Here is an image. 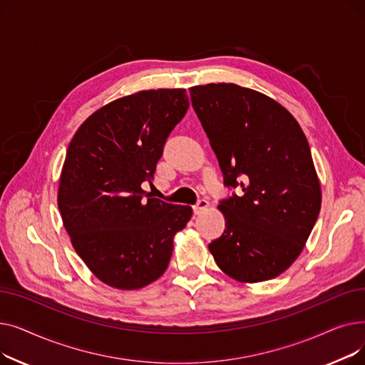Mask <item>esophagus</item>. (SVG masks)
Wrapping results in <instances>:
<instances>
[{
  "label": "esophagus",
  "instance_id": "34e87169",
  "mask_svg": "<svg viewBox=\"0 0 365 365\" xmlns=\"http://www.w3.org/2000/svg\"><path fill=\"white\" fill-rule=\"evenodd\" d=\"M210 207V202L207 201V200H200L195 205H194V213L195 215H201V213H204L205 210Z\"/></svg>",
  "mask_w": 365,
  "mask_h": 365
}]
</instances>
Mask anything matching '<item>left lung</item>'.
Segmentation results:
<instances>
[{
    "mask_svg": "<svg viewBox=\"0 0 365 365\" xmlns=\"http://www.w3.org/2000/svg\"><path fill=\"white\" fill-rule=\"evenodd\" d=\"M189 91L225 185L242 189L219 204L226 229L208 250L232 279H272L299 257L321 210L308 139L293 115L260 91L232 83Z\"/></svg>",
    "mask_w": 365,
    "mask_h": 365,
    "instance_id": "left-lung-1",
    "label": "left lung"
}]
</instances>
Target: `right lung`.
<instances>
[{
	"label": "right lung",
	"mask_w": 365,
	"mask_h": 365,
	"mask_svg": "<svg viewBox=\"0 0 365 365\" xmlns=\"http://www.w3.org/2000/svg\"><path fill=\"white\" fill-rule=\"evenodd\" d=\"M185 88L143 90L113 101L80 125L68 146L57 205L91 274L118 290H139L167 269L189 205L152 198L170 131L189 108Z\"/></svg>",
	"instance_id": "right-lung-1"
}]
</instances>
